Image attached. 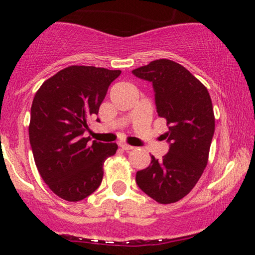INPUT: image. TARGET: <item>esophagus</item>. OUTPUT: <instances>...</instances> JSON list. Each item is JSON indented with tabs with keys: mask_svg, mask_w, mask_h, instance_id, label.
<instances>
[{
	"mask_svg": "<svg viewBox=\"0 0 255 255\" xmlns=\"http://www.w3.org/2000/svg\"><path fill=\"white\" fill-rule=\"evenodd\" d=\"M120 147L122 148V150H125V151H130V150H133V146H130V145H127V144H120Z\"/></svg>",
	"mask_w": 255,
	"mask_h": 255,
	"instance_id": "esophagus-1",
	"label": "esophagus"
}]
</instances>
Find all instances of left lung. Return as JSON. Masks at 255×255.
<instances>
[{
    "instance_id": "8db88e82",
    "label": "left lung",
    "mask_w": 255,
    "mask_h": 255,
    "mask_svg": "<svg viewBox=\"0 0 255 255\" xmlns=\"http://www.w3.org/2000/svg\"><path fill=\"white\" fill-rule=\"evenodd\" d=\"M131 73L153 85L157 113L169 127L163 136L170 142L162 159L151 156V164L136 172V183L157 203H176L194 188L207 165L215 133L211 97L188 69L171 60L152 61Z\"/></svg>"
}]
</instances>
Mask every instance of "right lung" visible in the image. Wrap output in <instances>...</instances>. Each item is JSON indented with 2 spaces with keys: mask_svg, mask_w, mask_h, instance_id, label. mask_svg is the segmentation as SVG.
I'll return each mask as SVG.
<instances>
[{
  "mask_svg": "<svg viewBox=\"0 0 255 255\" xmlns=\"http://www.w3.org/2000/svg\"><path fill=\"white\" fill-rule=\"evenodd\" d=\"M120 74L99 67L69 66L36 92L28 126L34 163L61 199L80 201L92 194L103 180L105 159L118 151L114 142L91 144L84 133Z\"/></svg>",
  "mask_w": 255,
  "mask_h": 255,
  "instance_id": "add662e5",
  "label": "right lung"
}]
</instances>
